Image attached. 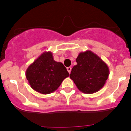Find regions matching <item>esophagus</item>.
Instances as JSON below:
<instances>
[{"mask_svg":"<svg viewBox=\"0 0 131 131\" xmlns=\"http://www.w3.org/2000/svg\"><path fill=\"white\" fill-rule=\"evenodd\" d=\"M67 70H68V73H70V72H71V71H72V67H68V68H67Z\"/></svg>","mask_w":131,"mask_h":131,"instance_id":"1","label":"esophagus"}]
</instances>
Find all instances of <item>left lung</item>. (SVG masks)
Wrapping results in <instances>:
<instances>
[{
	"mask_svg": "<svg viewBox=\"0 0 131 131\" xmlns=\"http://www.w3.org/2000/svg\"><path fill=\"white\" fill-rule=\"evenodd\" d=\"M70 77L79 91L92 94L105 85L109 75V68L101 58L91 51L80 52Z\"/></svg>",
	"mask_w": 131,
	"mask_h": 131,
	"instance_id": "obj_1",
	"label": "left lung"
}]
</instances>
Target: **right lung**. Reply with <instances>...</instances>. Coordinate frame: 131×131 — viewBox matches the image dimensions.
I'll list each match as a JSON object with an SVG mask.
<instances>
[{
	"label": "right lung",
	"mask_w": 131,
	"mask_h": 131,
	"mask_svg": "<svg viewBox=\"0 0 131 131\" xmlns=\"http://www.w3.org/2000/svg\"><path fill=\"white\" fill-rule=\"evenodd\" d=\"M69 75L63 63L54 60L50 51L43 52L26 70V79L31 88L43 94L57 90Z\"/></svg>",
	"instance_id": "add662e5"
}]
</instances>
